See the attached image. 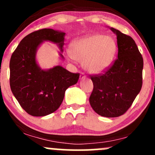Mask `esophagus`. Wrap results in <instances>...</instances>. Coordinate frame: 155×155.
Returning a JSON list of instances; mask_svg holds the SVG:
<instances>
[{"mask_svg": "<svg viewBox=\"0 0 155 155\" xmlns=\"http://www.w3.org/2000/svg\"><path fill=\"white\" fill-rule=\"evenodd\" d=\"M84 78H85V74H84V73L81 72V73H80V79H84Z\"/></svg>", "mask_w": 155, "mask_h": 155, "instance_id": "esophagus-1", "label": "esophagus"}]
</instances>
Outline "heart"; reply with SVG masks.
<instances>
[{
  "mask_svg": "<svg viewBox=\"0 0 155 155\" xmlns=\"http://www.w3.org/2000/svg\"><path fill=\"white\" fill-rule=\"evenodd\" d=\"M117 50V43L113 38L94 34L73 41L69 57L83 62L84 68L90 73H98L110 66Z\"/></svg>",
  "mask_w": 155,
  "mask_h": 155,
  "instance_id": "obj_1",
  "label": "heart"
}]
</instances>
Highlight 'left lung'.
Instances as JSON below:
<instances>
[{
    "instance_id": "1",
    "label": "left lung",
    "mask_w": 155,
    "mask_h": 155,
    "mask_svg": "<svg viewBox=\"0 0 155 155\" xmlns=\"http://www.w3.org/2000/svg\"><path fill=\"white\" fill-rule=\"evenodd\" d=\"M110 30L117 35L118 58L102 73L90 75L94 89L89 101L100 116L117 117L128 110L141 90L143 59L131 36Z\"/></svg>"
}]
</instances>
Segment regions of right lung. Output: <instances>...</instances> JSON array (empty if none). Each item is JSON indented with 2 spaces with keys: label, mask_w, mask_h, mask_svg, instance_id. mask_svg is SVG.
Instances as JSON below:
<instances>
[{
  "label": "right lung",
  "mask_w": 155,
  "mask_h": 155,
  "mask_svg": "<svg viewBox=\"0 0 155 155\" xmlns=\"http://www.w3.org/2000/svg\"><path fill=\"white\" fill-rule=\"evenodd\" d=\"M64 35L52 29L34 31L21 41L11 56V90L31 116L43 117L56 111L64 99L65 91L78 82L79 73H71L61 66L43 71L35 61L37 48L43 41L58 44L62 51Z\"/></svg>",
  "instance_id": "1"
}]
</instances>
